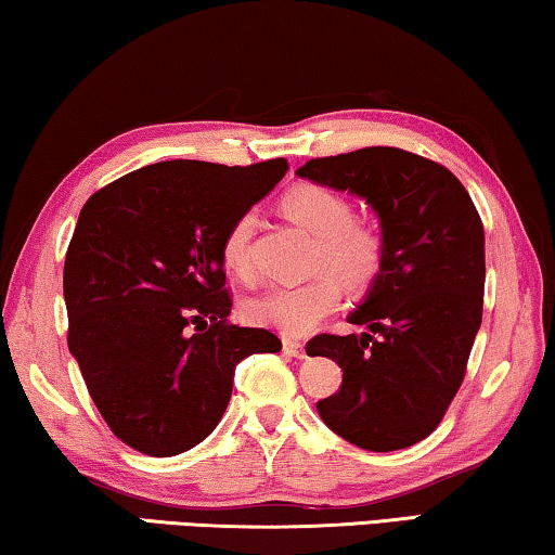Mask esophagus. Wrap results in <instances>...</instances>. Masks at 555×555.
Returning <instances> with one entry per match:
<instances>
[{
  "label": "esophagus",
  "mask_w": 555,
  "mask_h": 555,
  "mask_svg": "<svg viewBox=\"0 0 555 555\" xmlns=\"http://www.w3.org/2000/svg\"><path fill=\"white\" fill-rule=\"evenodd\" d=\"M283 349L289 357H297V359H305L307 351H305V344H299L297 339H283Z\"/></svg>",
  "instance_id": "obj_1"
}]
</instances>
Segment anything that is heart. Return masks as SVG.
Segmentation results:
<instances>
[{
  "instance_id": "obj_1",
  "label": "heart",
  "mask_w": 555,
  "mask_h": 555,
  "mask_svg": "<svg viewBox=\"0 0 555 555\" xmlns=\"http://www.w3.org/2000/svg\"><path fill=\"white\" fill-rule=\"evenodd\" d=\"M283 211L317 238V268H330L357 289L374 283L384 266V238L371 225L353 221V208L347 198L320 184H299L283 196ZM253 231L256 216L245 211L229 225L221 243L225 268L241 278H248L253 268ZM332 272H322L307 283L266 289L250 299L248 317L289 337H302L341 302V283Z\"/></svg>"
}]
</instances>
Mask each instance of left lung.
Masks as SVG:
<instances>
[{
  "label": "left lung",
  "mask_w": 555,
  "mask_h": 555,
  "mask_svg": "<svg viewBox=\"0 0 555 555\" xmlns=\"http://www.w3.org/2000/svg\"><path fill=\"white\" fill-rule=\"evenodd\" d=\"M295 175L363 198L384 238V266L347 317L369 332L307 344L344 369L317 413L357 448H411L438 428L482 324V218L450 169L398 147L310 159Z\"/></svg>",
  "instance_id": "obj_1"
}]
</instances>
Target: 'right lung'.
I'll return each mask as SVG.
<instances>
[{
    "label": "right lung",
    "instance_id": "add662e5",
    "mask_svg": "<svg viewBox=\"0 0 555 555\" xmlns=\"http://www.w3.org/2000/svg\"><path fill=\"white\" fill-rule=\"evenodd\" d=\"M285 171L283 157L157 162L80 208L63 268L68 349L100 415L144 455L171 457L208 438L235 363L283 349L268 330L229 324L221 243Z\"/></svg>",
    "mask_w": 555,
    "mask_h": 555
}]
</instances>
